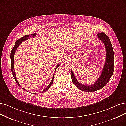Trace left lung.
Instances as JSON below:
<instances>
[{"mask_svg":"<svg viewBox=\"0 0 126 126\" xmlns=\"http://www.w3.org/2000/svg\"><path fill=\"white\" fill-rule=\"evenodd\" d=\"M97 37L99 40L104 43L106 49V57L104 66L101 75L94 84L91 85H85L79 83L75 79L73 72L71 70V79L73 83L76 87L81 90L87 92H93L99 90L104 87L109 82L112 76L114 70V54L112 45L110 39L103 32L99 33Z\"/></svg>","mask_w":126,"mask_h":126,"instance_id":"1","label":"left lung"}]
</instances>
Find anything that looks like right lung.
<instances>
[{"mask_svg": "<svg viewBox=\"0 0 126 126\" xmlns=\"http://www.w3.org/2000/svg\"><path fill=\"white\" fill-rule=\"evenodd\" d=\"M36 36V33H33V34H32L25 35V36L21 38V39H19L17 40V41L16 42V43H15L14 46L13 48H12V51H11V54H10V58H11V68L12 73L13 76V77H14V78L15 80H16V83L17 84V85H18V86H19V87H21V85H20L19 83L18 82V80H17V79H16V73H15V72H14V53H15V52H16V49H17L18 47L19 46L20 44H21L22 43L23 41H25V40H28V39H30V38H31V37H34ZM60 66V64H58L57 65L56 68H55V71H56V69H57V67H58V66ZM54 78V75H53V78H52V81H51V83H50V84L48 85V86L46 88H45L43 90H42V91L41 93H43V92H45L47 91V90L50 88V87H51V86H52V84H53V83ZM22 88L24 89V90H25L24 88Z\"/></svg>", "mask_w": 126, "mask_h": 126, "instance_id": "obj_1", "label": "right lung"}]
</instances>
